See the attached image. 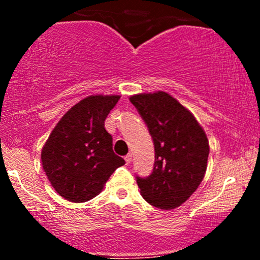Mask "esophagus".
Wrapping results in <instances>:
<instances>
[{
  "label": "esophagus",
  "mask_w": 260,
  "mask_h": 260,
  "mask_svg": "<svg viewBox=\"0 0 260 260\" xmlns=\"http://www.w3.org/2000/svg\"><path fill=\"white\" fill-rule=\"evenodd\" d=\"M124 160H126V164H131V161H132V154H128L124 156Z\"/></svg>",
  "instance_id": "1"
}]
</instances>
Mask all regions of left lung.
Segmentation results:
<instances>
[{
    "instance_id": "obj_1",
    "label": "left lung",
    "mask_w": 260,
    "mask_h": 260,
    "mask_svg": "<svg viewBox=\"0 0 260 260\" xmlns=\"http://www.w3.org/2000/svg\"><path fill=\"white\" fill-rule=\"evenodd\" d=\"M154 142L155 162L148 177L137 176L143 198L169 210L189 198L207 171L209 142L194 116L165 91L129 98Z\"/></svg>"
}]
</instances>
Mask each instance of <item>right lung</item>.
Returning a JSON list of instances; mask_svg holds the SVG:
<instances>
[{
	"label": "right lung",
	"instance_id": "1",
	"mask_svg": "<svg viewBox=\"0 0 260 260\" xmlns=\"http://www.w3.org/2000/svg\"><path fill=\"white\" fill-rule=\"evenodd\" d=\"M120 95H91L71 107L53 128L41 150L51 186L62 198L88 202L103 190L124 160L112 150L105 120Z\"/></svg>",
	"mask_w": 260,
	"mask_h": 260
}]
</instances>
